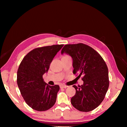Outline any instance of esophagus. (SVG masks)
I'll return each instance as SVG.
<instances>
[{
    "instance_id": "34e87169",
    "label": "esophagus",
    "mask_w": 127,
    "mask_h": 127,
    "mask_svg": "<svg viewBox=\"0 0 127 127\" xmlns=\"http://www.w3.org/2000/svg\"><path fill=\"white\" fill-rule=\"evenodd\" d=\"M68 87V86L66 85H61L60 86V87L61 88H67Z\"/></svg>"
}]
</instances>
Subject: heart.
Here are the masks:
<instances>
[{
  "instance_id": "b5f03b06",
  "label": "heart",
  "mask_w": 127,
  "mask_h": 127,
  "mask_svg": "<svg viewBox=\"0 0 127 127\" xmlns=\"http://www.w3.org/2000/svg\"><path fill=\"white\" fill-rule=\"evenodd\" d=\"M67 56H64L63 57H67Z\"/></svg>"
}]
</instances>
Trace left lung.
Returning <instances> with one entry per match:
<instances>
[{"mask_svg": "<svg viewBox=\"0 0 127 127\" xmlns=\"http://www.w3.org/2000/svg\"><path fill=\"white\" fill-rule=\"evenodd\" d=\"M64 53L72 57L73 74L79 78L83 76V85L72 86L76 90L71 98L72 106L82 112L94 110L103 101L109 86L105 62L96 51L83 43L65 45L61 50Z\"/></svg>", "mask_w": 127, "mask_h": 127, "instance_id": "obj_1", "label": "left lung"}]
</instances>
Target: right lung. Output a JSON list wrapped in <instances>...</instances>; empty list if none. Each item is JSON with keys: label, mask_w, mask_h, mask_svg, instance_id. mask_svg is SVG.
<instances>
[{"label": "right lung", "mask_w": 127, "mask_h": 127, "mask_svg": "<svg viewBox=\"0 0 127 127\" xmlns=\"http://www.w3.org/2000/svg\"><path fill=\"white\" fill-rule=\"evenodd\" d=\"M63 45L34 49L24 57L19 66L17 85L24 101L33 110L44 111L55 105L59 86L48 85L43 75L48 71L53 58Z\"/></svg>", "instance_id": "1"}]
</instances>
